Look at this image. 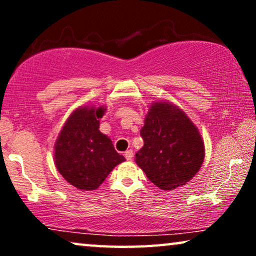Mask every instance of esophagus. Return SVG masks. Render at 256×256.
Returning <instances> with one entry per match:
<instances>
[{"instance_id":"obj_1","label":"esophagus","mask_w":256,"mask_h":256,"mask_svg":"<svg viewBox=\"0 0 256 256\" xmlns=\"http://www.w3.org/2000/svg\"><path fill=\"white\" fill-rule=\"evenodd\" d=\"M124 157H126V158H127L128 160H132V157H134V152H132V149L127 150V152H124Z\"/></svg>"}]
</instances>
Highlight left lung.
I'll use <instances>...</instances> for the list:
<instances>
[{"mask_svg":"<svg viewBox=\"0 0 256 256\" xmlns=\"http://www.w3.org/2000/svg\"><path fill=\"white\" fill-rule=\"evenodd\" d=\"M140 134L144 144L136 152L135 162L160 190L183 186L202 168L204 141L176 104L163 100L152 102Z\"/></svg>","mask_w":256,"mask_h":256,"instance_id":"left-lung-1","label":"left lung"}]
</instances>
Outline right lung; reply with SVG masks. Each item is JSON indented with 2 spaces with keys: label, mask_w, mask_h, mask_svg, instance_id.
<instances>
[{
  "label": "right lung",
  "mask_w": 256,
  "mask_h": 256,
  "mask_svg": "<svg viewBox=\"0 0 256 256\" xmlns=\"http://www.w3.org/2000/svg\"><path fill=\"white\" fill-rule=\"evenodd\" d=\"M106 108L82 106L62 126L54 143V164L59 174L82 191L96 190L112 170L126 158L99 130Z\"/></svg>",
  "instance_id": "obj_1"
}]
</instances>
